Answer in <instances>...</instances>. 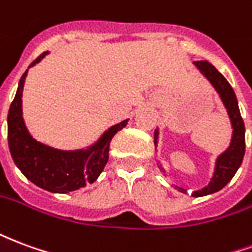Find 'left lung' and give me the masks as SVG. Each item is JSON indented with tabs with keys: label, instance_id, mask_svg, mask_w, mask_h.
<instances>
[{
	"label": "left lung",
	"instance_id": "left-lung-1",
	"mask_svg": "<svg viewBox=\"0 0 252 252\" xmlns=\"http://www.w3.org/2000/svg\"><path fill=\"white\" fill-rule=\"evenodd\" d=\"M193 64L209 81L212 88L216 90V93L219 94V97L221 99L224 108L227 109L228 117H229L231 126H232L231 143H229L227 150L222 151L216 158L215 170H213V175H212L209 184L205 188L195 190V191L191 193L193 197H202V195L212 194V193H216L219 190H221L229 181L232 180L235 173L238 171L240 164L243 162L244 150H246V139H244L246 128H244L243 119L240 116V110H239L238 99H236L235 92L231 88V85L228 83L227 79L222 77V74H220L216 70V67L212 66L211 63L206 62V61H197V62H193ZM158 139L159 129L157 128L155 132H154L155 147L158 146ZM159 169H162V166H159ZM180 191L186 193V189L180 188Z\"/></svg>",
	"mask_w": 252,
	"mask_h": 252
}]
</instances>
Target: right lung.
Masks as SVG:
<instances>
[{
    "label": "right lung",
    "mask_w": 252,
    "mask_h": 252,
    "mask_svg": "<svg viewBox=\"0 0 252 252\" xmlns=\"http://www.w3.org/2000/svg\"><path fill=\"white\" fill-rule=\"evenodd\" d=\"M43 52L35 66L46 57ZM28 70L20 78L19 88L8 113V143L14 164L32 184L51 193H68L97 180L109 159L112 137L128 124V119L112 126L92 146L81 150H58L32 137L23 117V89Z\"/></svg>",
    "instance_id": "add662e5"
}]
</instances>
